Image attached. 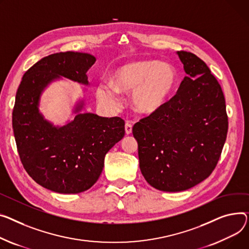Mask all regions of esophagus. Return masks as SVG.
I'll use <instances>...</instances> for the list:
<instances>
[{
  "label": "esophagus",
  "mask_w": 249,
  "mask_h": 249,
  "mask_svg": "<svg viewBox=\"0 0 249 249\" xmlns=\"http://www.w3.org/2000/svg\"><path fill=\"white\" fill-rule=\"evenodd\" d=\"M125 132H126L127 135L132 133V125L130 123H128V122L125 124Z\"/></svg>",
  "instance_id": "34e87169"
}]
</instances>
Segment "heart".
<instances>
[{"mask_svg": "<svg viewBox=\"0 0 249 249\" xmlns=\"http://www.w3.org/2000/svg\"><path fill=\"white\" fill-rule=\"evenodd\" d=\"M177 72L170 64L141 60L120 66L111 84H99L97 97L110 107L119 104V93H131V106L144 116L158 112L168 102L176 85Z\"/></svg>", "mask_w": 249, "mask_h": 249, "instance_id": "b5f03b06", "label": "heart"}]
</instances>
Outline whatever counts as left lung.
Segmentation results:
<instances>
[{
  "mask_svg": "<svg viewBox=\"0 0 249 249\" xmlns=\"http://www.w3.org/2000/svg\"><path fill=\"white\" fill-rule=\"evenodd\" d=\"M177 55L187 76L176 95L133 126L142 175L152 187L167 192L187 190L212 173L228 130L216 78L196 55Z\"/></svg>",
  "mask_w": 249,
  "mask_h": 249,
  "instance_id": "1",
  "label": "left lung"
}]
</instances>
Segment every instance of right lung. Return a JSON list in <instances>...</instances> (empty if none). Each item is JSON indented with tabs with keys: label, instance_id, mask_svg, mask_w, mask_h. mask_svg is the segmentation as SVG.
<instances>
[{
	"label": "right lung",
	"instance_id": "right-lung-1",
	"mask_svg": "<svg viewBox=\"0 0 249 249\" xmlns=\"http://www.w3.org/2000/svg\"><path fill=\"white\" fill-rule=\"evenodd\" d=\"M96 62L88 53L61 52L49 55L25 73L16 94L13 131L23 166L41 186L72 194L91 188L100 177L105 155L125 135V122L82 113L84 101L74 109L75 118L54 126L40 113L43 91L65 77L89 85L87 71Z\"/></svg>",
	"mask_w": 249,
	"mask_h": 249
}]
</instances>
